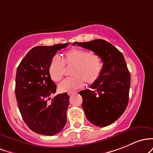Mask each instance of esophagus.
<instances>
[{"label": "esophagus", "mask_w": 153, "mask_h": 153, "mask_svg": "<svg viewBox=\"0 0 153 153\" xmlns=\"http://www.w3.org/2000/svg\"><path fill=\"white\" fill-rule=\"evenodd\" d=\"M68 96H70V97H71V96H72V94L71 93H68Z\"/></svg>", "instance_id": "obj_1"}]
</instances>
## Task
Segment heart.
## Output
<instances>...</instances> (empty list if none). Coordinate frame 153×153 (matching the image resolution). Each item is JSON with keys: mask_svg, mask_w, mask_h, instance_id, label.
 Masks as SVG:
<instances>
[{"mask_svg": "<svg viewBox=\"0 0 153 153\" xmlns=\"http://www.w3.org/2000/svg\"><path fill=\"white\" fill-rule=\"evenodd\" d=\"M73 66L71 75L74 76L63 81L58 85L61 92H75L85 86V81L88 84L95 83L100 76L102 70V61L100 56L86 50L72 48L66 51L61 59L54 56L48 66V73L53 82H59L64 76L66 68Z\"/></svg>", "mask_w": 153, "mask_h": 153, "instance_id": "1", "label": "heart"}]
</instances>
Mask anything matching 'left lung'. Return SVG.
I'll return each instance as SVG.
<instances>
[{
  "instance_id": "left-lung-1",
  "label": "left lung",
  "mask_w": 153,
  "mask_h": 153,
  "mask_svg": "<svg viewBox=\"0 0 153 153\" xmlns=\"http://www.w3.org/2000/svg\"><path fill=\"white\" fill-rule=\"evenodd\" d=\"M100 56L102 70L92 90L80 91L82 108L88 121L97 126H107L123 114L128 102L130 73L123 54L104 39L74 42Z\"/></svg>"
}]
</instances>
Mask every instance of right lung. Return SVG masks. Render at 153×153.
<instances>
[{
    "instance_id": "add662e5",
    "label": "right lung",
    "mask_w": 153,
    "mask_h": 153,
    "mask_svg": "<svg viewBox=\"0 0 153 153\" xmlns=\"http://www.w3.org/2000/svg\"><path fill=\"white\" fill-rule=\"evenodd\" d=\"M68 45L33 48L17 68L15 94L19 109L27 126L39 134L53 136L66 125L69 97L65 92L51 98L57 87L50 77L48 66L57 51Z\"/></svg>"
}]
</instances>
